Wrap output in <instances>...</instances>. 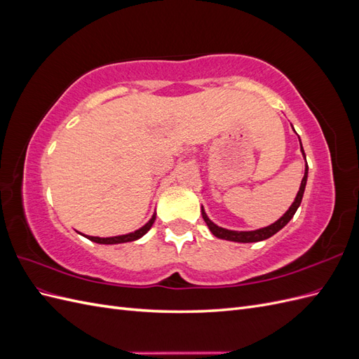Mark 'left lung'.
<instances>
[{
    "instance_id": "obj_1",
    "label": "left lung",
    "mask_w": 359,
    "mask_h": 359,
    "mask_svg": "<svg viewBox=\"0 0 359 359\" xmlns=\"http://www.w3.org/2000/svg\"><path fill=\"white\" fill-rule=\"evenodd\" d=\"M299 145H301V153H302L304 158H306V153H304L301 139H299ZM307 177H309V166H307V161H306V172H304V178L301 181V186H299V190L297 193L295 201H293V203L289 206V210L283 214V217H280V219L276 223L269 224L266 227H262V229H257V231H229V229H224V227L217 226L215 223H212L208 219V215H206L203 206H202V217H203L206 226L210 227L211 233L217 238H222V240L233 241V243H257V241L268 240L269 236H273L280 229H283V227L290 222L292 217L295 215L298 206L301 205V201H302V196H304V190H306Z\"/></svg>"
}]
</instances>
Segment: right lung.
I'll return each mask as SVG.
<instances>
[{
	"instance_id": "right-lung-1",
	"label": "right lung",
	"mask_w": 359,
	"mask_h": 359,
	"mask_svg": "<svg viewBox=\"0 0 359 359\" xmlns=\"http://www.w3.org/2000/svg\"><path fill=\"white\" fill-rule=\"evenodd\" d=\"M154 220H156V212L153 214V217H151L149 222L140 227V229L132 232V233H127V235H118V236H109V238H100V236H86L88 238L90 241L93 243H97V244H121V243H130V241H136L139 240L140 236H144L149 229L151 226L154 224Z\"/></svg>"
}]
</instances>
